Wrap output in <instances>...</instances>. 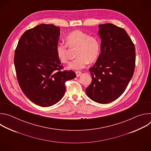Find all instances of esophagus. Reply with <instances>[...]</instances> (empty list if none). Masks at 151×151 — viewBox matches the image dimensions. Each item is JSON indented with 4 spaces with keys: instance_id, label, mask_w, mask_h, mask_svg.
<instances>
[{
    "instance_id": "1",
    "label": "esophagus",
    "mask_w": 151,
    "mask_h": 151,
    "mask_svg": "<svg viewBox=\"0 0 151 151\" xmlns=\"http://www.w3.org/2000/svg\"><path fill=\"white\" fill-rule=\"evenodd\" d=\"M75 73H76V76H78H78H79L81 75V73H82L81 72H79V71H76V72H75Z\"/></svg>"
}]
</instances>
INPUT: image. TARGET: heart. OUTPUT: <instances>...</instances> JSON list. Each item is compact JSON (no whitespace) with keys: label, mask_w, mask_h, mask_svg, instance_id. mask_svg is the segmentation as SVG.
Segmentation results:
<instances>
[{"label":"heart","mask_w":151,"mask_h":151,"mask_svg":"<svg viewBox=\"0 0 151 151\" xmlns=\"http://www.w3.org/2000/svg\"><path fill=\"white\" fill-rule=\"evenodd\" d=\"M66 44L59 42L55 48L58 60L63 63L69 61L68 47L77 49L76 57L68 68L81 70L87 65L88 62L93 63L98 58L100 52V43L99 39L81 30H76L67 35Z\"/></svg>","instance_id":"heart-1"}]
</instances>
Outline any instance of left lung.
<instances>
[{
	"mask_svg": "<svg viewBox=\"0 0 151 151\" xmlns=\"http://www.w3.org/2000/svg\"><path fill=\"white\" fill-rule=\"evenodd\" d=\"M101 53L89 70L92 82L86 93L93 101L108 103L125 90L134 72L136 50L126 31L114 24H100Z\"/></svg>",
	"mask_w": 151,
	"mask_h": 151,
	"instance_id": "8db88e82",
	"label": "left lung"
}]
</instances>
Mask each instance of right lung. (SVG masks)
Instances as JSON below:
<instances>
[{"label":"right lung","instance_id":"1","mask_svg":"<svg viewBox=\"0 0 151 151\" xmlns=\"http://www.w3.org/2000/svg\"><path fill=\"white\" fill-rule=\"evenodd\" d=\"M60 27L42 24L21 36L14 54V65L19 87L33 103L48 107L58 102L66 91L65 82L76 77L64 69L57 58Z\"/></svg>","mask_w":151,"mask_h":151}]
</instances>
